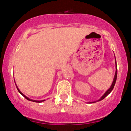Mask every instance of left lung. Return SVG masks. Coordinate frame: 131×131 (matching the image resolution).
<instances>
[{
	"instance_id": "1",
	"label": "left lung",
	"mask_w": 131,
	"mask_h": 131,
	"mask_svg": "<svg viewBox=\"0 0 131 131\" xmlns=\"http://www.w3.org/2000/svg\"><path fill=\"white\" fill-rule=\"evenodd\" d=\"M117 63H116V60H115V75H114V78H113V82H112V85L110 86V87L109 88L108 90H107V91H106V92H105L104 94L102 95V96L101 97V98H100V99H98V100H96V101H94V102H91L89 103H95V102H97L98 101H100V100H103L104 98H106V96H107V95H108L111 92H112V91L113 90V87H114V86H115V82H116V80H117Z\"/></svg>"
}]
</instances>
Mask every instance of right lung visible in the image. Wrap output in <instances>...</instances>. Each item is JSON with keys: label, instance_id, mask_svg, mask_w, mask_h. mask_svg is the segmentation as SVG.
Listing matches in <instances>:
<instances>
[{"label": "right lung", "instance_id": "1", "mask_svg": "<svg viewBox=\"0 0 131 131\" xmlns=\"http://www.w3.org/2000/svg\"><path fill=\"white\" fill-rule=\"evenodd\" d=\"M14 82H15V80H14ZM15 84H16V87H17V89H18V91H19V93H20L21 94V95H22L24 97V98H26L27 100H29V101L35 102H37V103H40V102H44V101H45V100H33V99H31V98H29L28 97H27L26 96H25V95H24V94H23L22 92H21V91H20V90H19V89H18V86H17V85H16V82H15Z\"/></svg>", "mask_w": 131, "mask_h": 131}]
</instances>
